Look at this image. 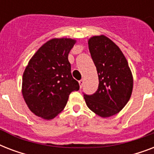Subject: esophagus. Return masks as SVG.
Here are the masks:
<instances>
[{
    "label": "esophagus",
    "mask_w": 154,
    "mask_h": 154,
    "mask_svg": "<svg viewBox=\"0 0 154 154\" xmlns=\"http://www.w3.org/2000/svg\"><path fill=\"white\" fill-rule=\"evenodd\" d=\"M79 84H80V87L82 88V87L83 86V85H84V80H80Z\"/></svg>",
    "instance_id": "34e87169"
}]
</instances>
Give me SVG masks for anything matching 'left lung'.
I'll list each match as a JSON object with an SVG mask.
<instances>
[{"label": "left lung", "instance_id": "1", "mask_svg": "<svg viewBox=\"0 0 154 154\" xmlns=\"http://www.w3.org/2000/svg\"><path fill=\"white\" fill-rule=\"evenodd\" d=\"M89 49L98 74V89L84 94L89 109L101 117L117 114L131 97L134 80L128 61L119 47L104 35L89 38Z\"/></svg>", "mask_w": 154, "mask_h": 154}]
</instances>
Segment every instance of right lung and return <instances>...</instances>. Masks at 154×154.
<instances>
[{"instance_id": "1", "label": "right lung", "mask_w": 154, "mask_h": 154, "mask_svg": "<svg viewBox=\"0 0 154 154\" xmlns=\"http://www.w3.org/2000/svg\"><path fill=\"white\" fill-rule=\"evenodd\" d=\"M76 41L54 38L40 48L29 61L22 77V95L35 115L51 120L67 104L69 94L79 90L71 74L68 56Z\"/></svg>"}]
</instances>
